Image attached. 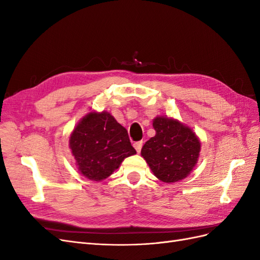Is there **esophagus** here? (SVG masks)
Wrapping results in <instances>:
<instances>
[{
  "label": "esophagus",
  "mask_w": 260,
  "mask_h": 260,
  "mask_svg": "<svg viewBox=\"0 0 260 260\" xmlns=\"http://www.w3.org/2000/svg\"><path fill=\"white\" fill-rule=\"evenodd\" d=\"M133 146H135V148L137 149V152L140 153L141 148H142V146H143V142H142V141H139V142H136L135 144H133Z\"/></svg>",
  "instance_id": "1"
}]
</instances>
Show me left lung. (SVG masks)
<instances>
[{
    "instance_id": "obj_1",
    "label": "left lung",
    "mask_w": 260,
    "mask_h": 260,
    "mask_svg": "<svg viewBox=\"0 0 260 260\" xmlns=\"http://www.w3.org/2000/svg\"><path fill=\"white\" fill-rule=\"evenodd\" d=\"M156 135L141 149L154 176L165 183L185 179L198 164L201 141L195 132L178 119L157 116L153 119Z\"/></svg>"
}]
</instances>
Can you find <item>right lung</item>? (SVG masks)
<instances>
[{"instance_id": "obj_1", "label": "right lung", "mask_w": 260, "mask_h": 260, "mask_svg": "<svg viewBox=\"0 0 260 260\" xmlns=\"http://www.w3.org/2000/svg\"><path fill=\"white\" fill-rule=\"evenodd\" d=\"M69 147L80 174L102 181L118 169L125 157L137 154L127 129L108 112H90L74 128Z\"/></svg>"}]
</instances>
